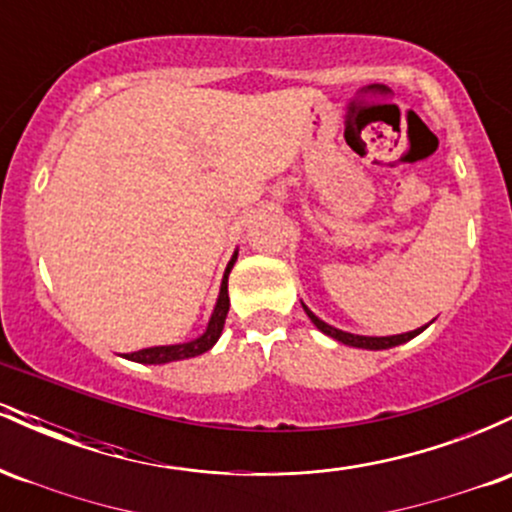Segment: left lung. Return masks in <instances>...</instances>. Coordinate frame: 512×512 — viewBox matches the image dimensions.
<instances>
[{"label":"left lung","mask_w":512,"mask_h":512,"mask_svg":"<svg viewBox=\"0 0 512 512\" xmlns=\"http://www.w3.org/2000/svg\"><path fill=\"white\" fill-rule=\"evenodd\" d=\"M301 305H303L305 315H308L310 320H313V325L317 327V330H320L322 334H327V337L337 339V342H342V344H346V346H356V349H370V351L392 349V346H399V344L409 342V339H414L416 334H421V332H424L426 327H428V325H424V327H419V330H414V332L392 334V337H363V334L342 332V330H337V327L327 325V322H325V320H320V317H317V315L313 313V310L308 308V305H305V303H301Z\"/></svg>","instance_id":"left-lung-1"}]
</instances>
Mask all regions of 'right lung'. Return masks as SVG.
<instances>
[{
	"label": "right lung",
	"mask_w": 512,
	"mask_h": 512,
	"mask_svg": "<svg viewBox=\"0 0 512 512\" xmlns=\"http://www.w3.org/2000/svg\"><path fill=\"white\" fill-rule=\"evenodd\" d=\"M236 260H238V252H233L231 262H228L226 272H223L219 298H216L214 313H211V317H209V325H207V330H204V334H199V337L192 339V342L168 344V346H149V349L132 351V354H125V358H129V361H137V363H149V366H158V363L182 361V358H192V356L204 354V351H209L211 346L219 342V337L223 332V322H226L228 308H231V301H228V274H231Z\"/></svg>",
	"instance_id": "1"
}]
</instances>
